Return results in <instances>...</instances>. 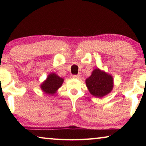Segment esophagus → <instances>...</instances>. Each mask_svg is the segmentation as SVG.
Segmentation results:
<instances>
[{
    "mask_svg": "<svg viewBox=\"0 0 146 146\" xmlns=\"http://www.w3.org/2000/svg\"><path fill=\"white\" fill-rule=\"evenodd\" d=\"M73 78H75V79H79V78H80V75H73Z\"/></svg>",
    "mask_w": 146,
    "mask_h": 146,
    "instance_id": "1",
    "label": "esophagus"
}]
</instances>
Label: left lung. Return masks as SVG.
<instances>
[{"mask_svg":"<svg viewBox=\"0 0 146 146\" xmlns=\"http://www.w3.org/2000/svg\"><path fill=\"white\" fill-rule=\"evenodd\" d=\"M86 84L91 95L97 98H102L113 90L114 80L111 75L96 68L91 76L86 79Z\"/></svg>","mask_w":146,"mask_h":146,"instance_id":"1","label":"left lung"}]
</instances>
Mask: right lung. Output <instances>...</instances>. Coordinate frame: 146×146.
Wrapping results in <instances>:
<instances>
[{
    "instance_id": "add662e5",
    "label": "right lung",
    "mask_w": 146,
    "mask_h": 146,
    "mask_svg": "<svg viewBox=\"0 0 146 146\" xmlns=\"http://www.w3.org/2000/svg\"><path fill=\"white\" fill-rule=\"evenodd\" d=\"M64 78H61L55 73L49 74L48 77L40 85L43 92L48 95H53L56 93L64 82Z\"/></svg>"
}]
</instances>
